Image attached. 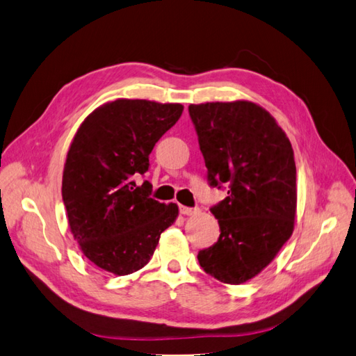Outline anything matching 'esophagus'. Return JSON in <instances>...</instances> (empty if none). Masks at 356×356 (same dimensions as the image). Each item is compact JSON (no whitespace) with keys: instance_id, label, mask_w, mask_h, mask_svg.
<instances>
[{"instance_id":"1","label":"esophagus","mask_w":356,"mask_h":356,"mask_svg":"<svg viewBox=\"0 0 356 356\" xmlns=\"http://www.w3.org/2000/svg\"><path fill=\"white\" fill-rule=\"evenodd\" d=\"M198 212L197 207H186V206H180V213L181 215H186V216H191V215H195Z\"/></svg>"}]
</instances>
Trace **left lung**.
Listing matches in <instances>:
<instances>
[{"label":"left lung","mask_w":356,"mask_h":356,"mask_svg":"<svg viewBox=\"0 0 356 356\" xmlns=\"http://www.w3.org/2000/svg\"><path fill=\"white\" fill-rule=\"evenodd\" d=\"M188 109L209 185L227 188V197L211 207L220 238L197 257L209 275L241 284L265 269L293 233V149L275 118L252 102H207Z\"/></svg>","instance_id":"1"}]
</instances>
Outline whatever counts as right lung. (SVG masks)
I'll return each instance as SVG.
<instances>
[{
    "instance_id": "1",
    "label": "right lung",
    "mask_w": 356,
    "mask_h": 356,
    "mask_svg": "<svg viewBox=\"0 0 356 356\" xmlns=\"http://www.w3.org/2000/svg\"><path fill=\"white\" fill-rule=\"evenodd\" d=\"M180 104L117 99L95 109L75 135L63 171L70 232L100 269L127 275L147 265L179 207L150 197L136 179L149 170L154 144L180 118Z\"/></svg>"
}]
</instances>
